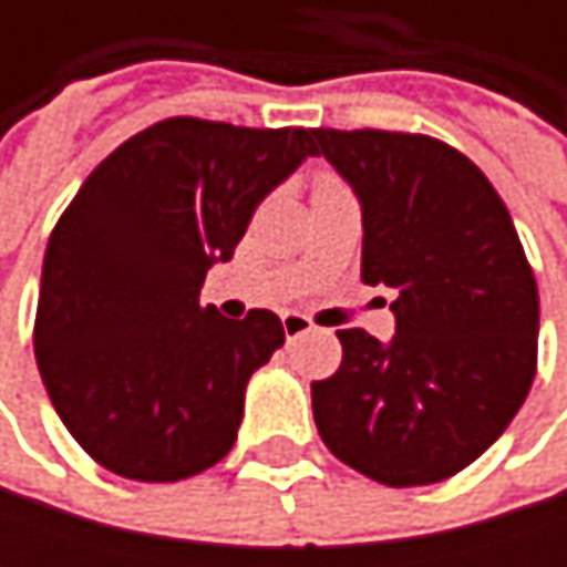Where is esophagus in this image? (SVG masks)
Segmentation results:
<instances>
[{"mask_svg": "<svg viewBox=\"0 0 567 567\" xmlns=\"http://www.w3.org/2000/svg\"><path fill=\"white\" fill-rule=\"evenodd\" d=\"M315 324H311V318H305V315H298V311H285L282 315V331L288 341H295V338H301L305 331H311Z\"/></svg>", "mask_w": 567, "mask_h": 567, "instance_id": "obj_1", "label": "esophagus"}]
</instances>
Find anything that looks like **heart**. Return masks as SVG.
<instances>
[{"label":"heart","mask_w":567,"mask_h":567,"mask_svg":"<svg viewBox=\"0 0 567 567\" xmlns=\"http://www.w3.org/2000/svg\"><path fill=\"white\" fill-rule=\"evenodd\" d=\"M334 183H338V179H331V176H321V179H318V186H334Z\"/></svg>","instance_id":"heart-1"}]
</instances>
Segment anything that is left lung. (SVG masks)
I'll return each instance as SVG.
<instances>
[{
    "label": "left lung",
    "mask_w": 567,
    "mask_h": 567,
    "mask_svg": "<svg viewBox=\"0 0 567 567\" xmlns=\"http://www.w3.org/2000/svg\"><path fill=\"white\" fill-rule=\"evenodd\" d=\"M361 199V279L388 285L396 334L338 331L311 384L324 446L384 486H430L480 460L535 381L538 288L509 209L470 157L426 134L315 131Z\"/></svg>",
    "instance_id": "8db88e82"
}]
</instances>
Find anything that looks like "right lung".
<instances>
[{
    "label": "right lung",
    "instance_id": "add662e5",
    "mask_svg": "<svg viewBox=\"0 0 567 567\" xmlns=\"http://www.w3.org/2000/svg\"><path fill=\"white\" fill-rule=\"evenodd\" d=\"M315 131L167 117L104 157L52 229L35 361L61 423L104 470L176 483L236 443L279 315L199 305L256 206L315 157Z\"/></svg>",
    "mask_w": 567,
    "mask_h": 567
}]
</instances>
